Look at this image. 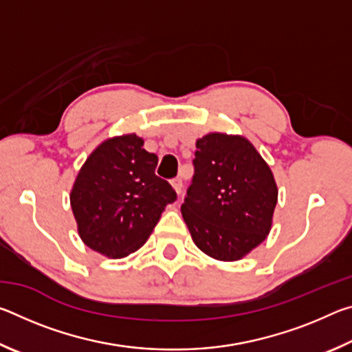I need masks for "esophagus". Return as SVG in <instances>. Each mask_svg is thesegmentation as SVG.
Segmentation results:
<instances>
[{"mask_svg": "<svg viewBox=\"0 0 352 352\" xmlns=\"http://www.w3.org/2000/svg\"><path fill=\"white\" fill-rule=\"evenodd\" d=\"M170 184H172V186H174V189H175V192H177V194H182V190H183V180H182L180 177L174 178V180L170 182Z\"/></svg>", "mask_w": 352, "mask_h": 352, "instance_id": "esophagus-1", "label": "esophagus"}]
</instances>
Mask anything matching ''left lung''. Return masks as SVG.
<instances>
[{
  "label": "left lung",
  "instance_id": "1",
  "mask_svg": "<svg viewBox=\"0 0 352 352\" xmlns=\"http://www.w3.org/2000/svg\"><path fill=\"white\" fill-rule=\"evenodd\" d=\"M195 146L183 219L201 252L219 261H237L270 233L278 201L275 178L242 136L210 133Z\"/></svg>",
  "mask_w": 352,
  "mask_h": 352
}]
</instances>
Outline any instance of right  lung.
<instances>
[{"label":"right lung","instance_id":"right-lung-1","mask_svg":"<svg viewBox=\"0 0 352 352\" xmlns=\"http://www.w3.org/2000/svg\"><path fill=\"white\" fill-rule=\"evenodd\" d=\"M135 133L107 140L87 158L69 200L85 245L124 258L144 245L166 205L177 200L155 174L158 157Z\"/></svg>","mask_w":352,"mask_h":352}]
</instances>
